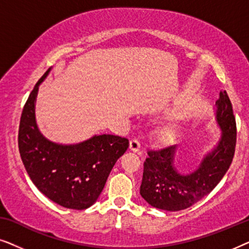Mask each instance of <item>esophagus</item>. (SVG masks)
Masks as SVG:
<instances>
[{
    "instance_id": "obj_1",
    "label": "esophagus",
    "mask_w": 249,
    "mask_h": 249,
    "mask_svg": "<svg viewBox=\"0 0 249 249\" xmlns=\"http://www.w3.org/2000/svg\"><path fill=\"white\" fill-rule=\"evenodd\" d=\"M129 147H130V149H131L132 152L139 153V152H141V147H142L141 142H139L138 139H136V138L131 139V141H130V146H129Z\"/></svg>"
}]
</instances>
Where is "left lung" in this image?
<instances>
[{
    "instance_id": "8db88e82",
    "label": "left lung",
    "mask_w": 249,
    "mask_h": 249,
    "mask_svg": "<svg viewBox=\"0 0 249 249\" xmlns=\"http://www.w3.org/2000/svg\"><path fill=\"white\" fill-rule=\"evenodd\" d=\"M216 107V121L222 129V137L195 172H178L173 164L176 146L147 152L141 195L153 207L165 211L188 209L212 192L226 175L232 162L237 139L236 119L226 90L220 91Z\"/></svg>"
}]
</instances>
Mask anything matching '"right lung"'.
Instances as JSON below:
<instances>
[{
    "mask_svg": "<svg viewBox=\"0 0 249 249\" xmlns=\"http://www.w3.org/2000/svg\"><path fill=\"white\" fill-rule=\"evenodd\" d=\"M37 81L20 118L18 146L26 171L39 192L54 203L85 210L96 202L115 162L129 147V141L114 135L94 136L79 144L62 145L40 134L35 120Z\"/></svg>",
    "mask_w": 249,
    "mask_h": 249,
    "instance_id": "1",
    "label": "right lung"
}]
</instances>
